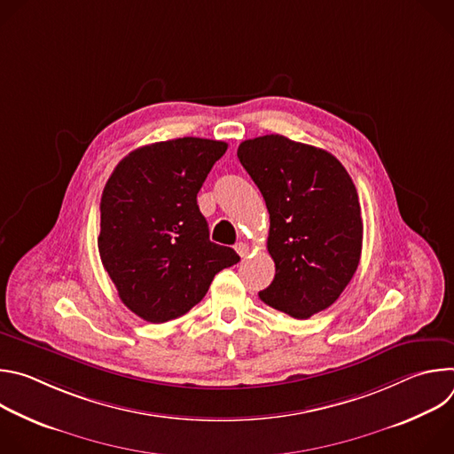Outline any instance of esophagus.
Returning <instances> with one entry per match:
<instances>
[{
  "label": "esophagus",
  "instance_id": "obj_1",
  "mask_svg": "<svg viewBox=\"0 0 454 454\" xmlns=\"http://www.w3.org/2000/svg\"><path fill=\"white\" fill-rule=\"evenodd\" d=\"M235 251H237L242 258H246V256H247V253H249V246H247L246 242H239V244L235 246Z\"/></svg>",
  "mask_w": 454,
  "mask_h": 454
}]
</instances>
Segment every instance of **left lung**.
Listing matches in <instances>:
<instances>
[{
	"label": "left lung",
	"mask_w": 454,
	"mask_h": 454,
	"mask_svg": "<svg viewBox=\"0 0 454 454\" xmlns=\"http://www.w3.org/2000/svg\"><path fill=\"white\" fill-rule=\"evenodd\" d=\"M237 156L270 212L275 278L258 296L296 319L331 307L352 280L363 247L352 177L331 153L282 135L246 140Z\"/></svg>",
	"instance_id": "1"
}]
</instances>
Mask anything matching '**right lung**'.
Here are the masks:
<instances>
[{
  "label": "right lung",
  "mask_w": 454,
  "mask_h": 454,
  "mask_svg": "<svg viewBox=\"0 0 454 454\" xmlns=\"http://www.w3.org/2000/svg\"><path fill=\"white\" fill-rule=\"evenodd\" d=\"M228 144L176 138L129 153L100 200L98 253L120 300L151 323L200 303L239 254L210 240L198 192Z\"/></svg>",
  "instance_id": "right-lung-1"
}]
</instances>
